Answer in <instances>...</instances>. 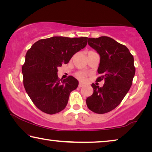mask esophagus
I'll list each match as a JSON object with an SVG mask.
<instances>
[{
	"label": "esophagus",
	"mask_w": 152,
	"mask_h": 152,
	"mask_svg": "<svg viewBox=\"0 0 152 152\" xmlns=\"http://www.w3.org/2000/svg\"><path fill=\"white\" fill-rule=\"evenodd\" d=\"M84 85L82 83H79V84H78V86L80 87V88H81V87H82V86H84Z\"/></svg>",
	"instance_id": "esophagus-1"
}]
</instances>
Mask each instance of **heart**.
I'll use <instances>...</instances> for the list:
<instances>
[{"label": "heart", "mask_w": 152, "mask_h": 152, "mask_svg": "<svg viewBox=\"0 0 152 152\" xmlns=\"http://www.w3.org/2000/svg\"><path fill=\"white\" fill-rule=\"evenodd\" d=\"M76 76L77 78L80 80L83 81L86 78V74L85 72H78L76 74Z\"/></svg>", "instance_id": "b5f03b06"}]
</instances>
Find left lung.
<instances>
[{
	"label": "left lung",
	"mask_w": 152,
	"mask_h": 152,
	"mask_svg": "<svg viewBox=\"0 0 152 152\" xmlns=\"http://www.w3.org/2000/svg\"><path fill=\"white\" fill-rule=\"evenodd\" d=\"M88 43L101 57L98 73L101 76L96 81L104 84H92L93 94L86 102L92 112L104 114L115 109L129 91L135 73L134 59L125 45L109 37L88 38Z\"/></svg>",
	"instance_id": "8db88e82"
}]
</instances>
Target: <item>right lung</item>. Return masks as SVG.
Returning <instances> with one entry per match:
<instances>
[{
	"mask_svg": "<svg viewBox=\"0 0 152 152\" xmlns=\"http://www.w3.org/2000/svg\"><path fill=\"white\" fill-rule=\"evenodd\" d=\"M87 41L86 37H52L37 41L27 51L22 66L23 85L33 104L42 112L53 115L66 108L78 81L72 76L60 80L58 68L85 48Z\"/></svg>",
	"mask_w": 152,
	"mask_h": 152,
	"instance_id": "obj_1",
	"label": "right lung"
}]
</instances>
